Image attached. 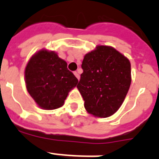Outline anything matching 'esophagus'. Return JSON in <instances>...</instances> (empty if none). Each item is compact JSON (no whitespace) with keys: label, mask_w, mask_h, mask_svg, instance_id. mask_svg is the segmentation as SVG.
<instances>
[{"label":"esophagus","mask_w":159,"mask_h":159,"mask_svg":"<svg viewBox=\"0 0 159 159\" xmlns=\"http://www.w3.org/2000/svg\"><path fill=\"white\" fill-rule=\"evenodd\" d=\"M73 73H74V75H75V76H76V77H77V79L79 80L80 79V76H79V74H78V72H73Z\"/></svg>","instance_id":"1"}]
</instances>
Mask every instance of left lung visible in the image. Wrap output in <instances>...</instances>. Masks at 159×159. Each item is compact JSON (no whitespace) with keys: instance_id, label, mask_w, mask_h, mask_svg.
<instances>
[{"instance_id":"1","label":"left lung","mask_w":159,"mask_h":159,"mask_svg":"<svg viewBox=\"0 0 159 159\" xmlns=\"http://www.w3.org/2000/svg\"><path fill=\"white\" fill-rule=\"evenodd\" d=\"M77 87L87 112L106 118L118 111L131 82L130 62L112 47L98 46L85 55Z\"/></svg>"}]
</instances>
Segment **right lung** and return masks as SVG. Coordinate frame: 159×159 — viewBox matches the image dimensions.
<instances>
[{"mask_svg": "<svg viewBox=\"0 0 159 159\" xmlns=\"http://www.w3.org/2000/svg\"><path fill=\"white\" fill-rule=\"evenodd\" d=\"M27 91L34 102L45 110L63 105L78 80L67 67V62L53 52L41 50L34 54L25 67Z\"/></svg>", "mask_w": 159, "mask_h": 159, "instance_id": "obj_1", "label": "right lung"}]
</instances>
